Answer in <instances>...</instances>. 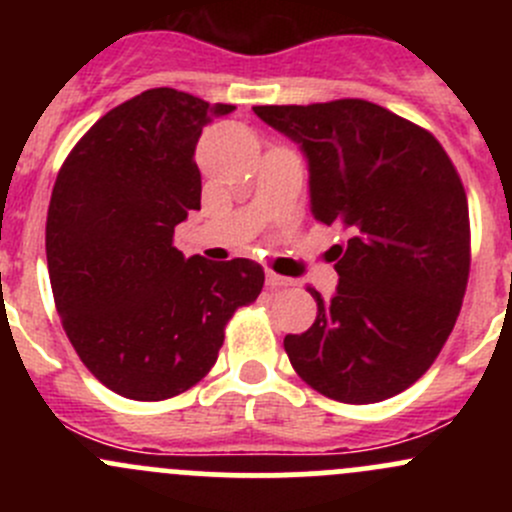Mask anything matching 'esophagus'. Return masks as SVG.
Returning a JSON list of instances; mask_svg holds the SVG:
<instances>
[{
    "instance_id": "1",
    "label": "esophagus",
    "mask_w": 512,
    "mask_h": 512,
    "mask_svg": "<svg viewBox=\"0 0 512 512\" xmlns=\"http://www.w3.org/2000/svg\"><path fill=\"white\" fill-rule=\"evenodd\" d=\"M289 285H292V280H289V277L275 275V272H267V287L280 289V287H289Z\"/></svg>"
}]
</instances>
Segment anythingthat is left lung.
I'll return each instance as SVG.
<instances>
[{
  "mask_svg": "<svg viewBox=\"0 0 512 512\" xmlns=\"http://www.w3.org/2000/svg\"><path fill=\"white\" fill-rule=\"evenodd\" d=\"M252 111L299 143L314 220L347 232L334 245L339 287L309 289L317 319L287 334L294 371L342 404L409 389L453 332L471 270L468 200L441 143L361 98Z\"/></svg>",
  "mask_w": 512,
  "mask_h": 512,
  "instance_id": "8db88e82",
  "label": "left lung"
}]
</instances>
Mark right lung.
Masks as SVG:
<instances>
[{"instance_id":"obj_1","label":"right lung","mask_w":512,"mask_h":512,"mask_svg":"<svg viewBox=\"0 0 512 512\" xmlns=\"http://www.w3.org/2000/svg\"><path fill=\"white\" fill-rule=\"evenodd\" d=\"M232 108L148 89L98 118L56 175L46 215L56 312L86 369L126 399L198 384L235 309L265 285L245 257L210 262L173 247L175 225L200 210V133Z\"/></svg>"}]
</instances>
